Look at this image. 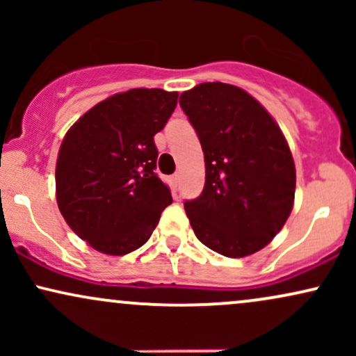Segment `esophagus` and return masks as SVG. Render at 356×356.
Segmentation results:
<instances>
[{
	"label": "esophagus",
	"mask_w": 356,
	"mask_h": 356,
	"mask_svg": "<svg viewBox=\"0 0 356 356\" xmlns=\"http://www.w3.org/2000/svg\"><path fill=\"white\" fill-rule=\"evenodd\" d=\"M179 179H181V175H179V174H174V175H172V184H174V187H177Z\"/></svg>",
	"instance_id": "1"
}]
</instances>
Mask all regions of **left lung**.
Masks as SVG:
<instances>
[{"instance_id":"left-lung-1","label":"left lung","mask_w":356,"mask_h":356,"mask_svg":"<svg viewBox=\"0 0 356 356\" xmlns=\"http://www.w3.org/2000/svg\"><path fill=\"white\" fill-rule=\"evenodd\" d=\"M197 134L206 184L184 202L197 239L227 257L263 249L283 229L295 201L296 170L281 129L243 88L201 83L179 100Z\"/></svg>"}]
</instances>
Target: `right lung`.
<instances>
[{"mask_svg":"<svg viewBox=\"0 0 356 356\" xmlns=\"http://www.w3.org/2000/svg\"><path fill=\"white\" fill-rule=\"evenodd\" d=\"M177 92L134 88L90 108L61 142L55 182L58 209L97 251L124 256L149 241L172 202L154 172V136L177 105Z\"/></svg>","mask_w":356,"mask_h":356,"instance_id":"1","label":"right lung"}]
</instances>
